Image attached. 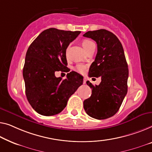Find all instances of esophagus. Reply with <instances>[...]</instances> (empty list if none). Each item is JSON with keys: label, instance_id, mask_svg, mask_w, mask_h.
<instances>
[{"label": "esophagus", "instance_id": "esophagus-1", "mask_svg": "<svg viewBox=\"0 0 152 152\" xmlns=\"http://www.w3.org/2000/svg\"><path fill=\"white\" fill-rule=\"evenodd\" d=\"M83 83L84 84H85L86 83V79L85 78V79H84V81H83Z\"/></svg>", "mask_w": 152, "mask_h": 152}]
</instances>
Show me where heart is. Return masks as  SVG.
<instances>
[{
    "instance_id": "heart-1",
    "label": "heart",
    "mask_w": 152,
    "mask_h": 152,
    "mask_svg": "<svg viewBox=\"0 0 152 152\" xmlns=\"http://www.w3.org/2000/svg\"><path fill=\"white\" fill-rule=\"evenodd\" d=\"M81 44H82L83 48L85 50L86 52H87L91 48H92L93 46H95V44L94 43V42H92L91 40H90L89 39H83L82 41V42H81ZM86 67H86L85 65H82V64H78L76 65L75 68L74 69H75L76 72H80V73H83V72L85 71Z\"/></svg>"
}]
</instances>
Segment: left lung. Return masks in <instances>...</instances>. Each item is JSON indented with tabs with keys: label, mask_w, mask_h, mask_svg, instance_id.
<instances>
[{
	"label": "left lung",
	"mask_w": 152,
	"mask_h": 152,
	"mask_svg": "<svg viewBox=\"0 0 152 152\" xmlns=\"http://www.w3.org/2000/svg\"><path fill=\"white\" fill-rule=\"evenodd\" d=\"M83 36L96 41L98 46L89 76L102 80L96 86L87 81L92 94L84 101V109L93 118H109L118 111L128 91V68L123 46L116 35L105 29L88 31Z\"/></svg>",
	"instance_id": "8db88e82"
}]
</instances>
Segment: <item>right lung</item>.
<instances>
[{"label":"right lung","mask_w":152,"mask_h":152,"mask_svg":"<svg viewBox=\"0 0 152 152\" xmlns=\"http://www.w3.org/2000/svg\"><path fill=\"white\" fill-rule=\"evenodd\" d=\"M80 33L46 29L27 50L23 68L26 96L39 114H58L65 108L69 97L83 85V77L76 72H70L65 80L54 74L68 69L66 49Z\"/></svg>","instance_id":"right-lung-1"}]
</instances>
